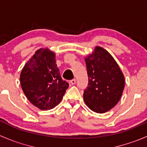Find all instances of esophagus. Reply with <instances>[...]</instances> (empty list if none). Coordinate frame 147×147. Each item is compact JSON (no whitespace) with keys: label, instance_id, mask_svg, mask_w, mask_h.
I'll use <instances>...</instances> for the list:
<instances>
[{"label":"esophagus","instance_id":"1","mask_svg":"<svg viewBox=\"0 0 147 147\" xmlns=\"http://www.w3.org/2000/svg\"><path fill=\"white\" fill-rule=\"evenodd\" d=\"M69 82L71 83V84H75V83H76V80H75V79L71 80L69 81Z\"/></svg>","mask_w":147,"mask_h":147}]
</instances>
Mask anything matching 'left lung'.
Listing matches in <instances>:
<instances>
[{
  "instance_id": "left-lung-1",
  "label": "left lung",
  "mask_w": 147,
  "mask_h": 147,
  "mask_svg": "<svg viewBox=\"0 0 147 147\" xmlns=\"http://www.w3.org/2000/svg\"><path fill=\"white\" fill-rule=\"evenodd\" d=\"M88 86L83 94L87 106L97 113H105L119 101L124 88V77L114 57L97 47L85 59Z\"/></svg>"
}]
</instances>
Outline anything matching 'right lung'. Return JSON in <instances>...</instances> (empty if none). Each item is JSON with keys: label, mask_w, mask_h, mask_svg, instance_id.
<instances>
[{"label": "right lung", "mask_w": 147, "mask_h": 147, "mask_svg": "<svg viewBox=\"0 0 147 147\" xmlns=\"http://www.w3.org/2000/svg\"><path fill=\"white\" fill-rule=\"evenodd\" d=\"M20 80L28 100L42 110L57 106L69 87L60 76L55 54L48 48L35 52L22 69Z\"/></svg>", "instance_id": "obj_1"}]
</instances>
